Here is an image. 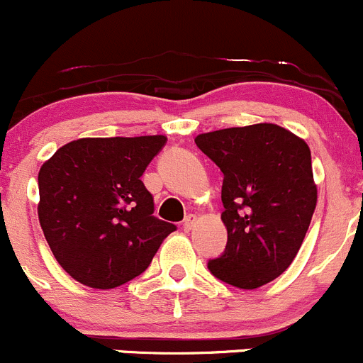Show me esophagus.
Here are the masks:
<instances>
[{"label":"esophagus","instance_id":"1","mask_svg":"<svg viewBox=\"0 0 363 363\" xmlns=\"http://www.w3.org/2000/svg\"><path fill=\"white\" fill-rule=\"evenodd\" d=\"M196 220H197V218H196V216H194V215L186 216V218L183 220V230H186V233H189V230L194 227V223H196Z\"/></svg>","mask_w":363,"mask_h":363}]
</instances>
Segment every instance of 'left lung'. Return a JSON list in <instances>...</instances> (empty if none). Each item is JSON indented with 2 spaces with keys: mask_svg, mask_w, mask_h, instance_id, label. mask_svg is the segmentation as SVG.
<instances>
[{
  "mask_svg": "<svg viewBox=\"0 0 363 363\" xmlns=\"http://www.w3.org/2000/svg\"><path fill=\"white\" fill-rule=\"evenodd\" d=\"M196 145L223 173V253L208 262L213 276L253 290L289 269L316 208L311 152L276 124L213 130Z\"/></svg>",
  "mask_w": 363,
  "mask_h": 363,
  "instance_id": "1",
  "label": "left lung"
}]
</instances>
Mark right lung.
I'll list each match as a JSON object with an SVG mask.
<instances>
[{
	"instance_id": "obj_1",
	"label": "right lung",
	"mask_w": 363,
	"mask_h": 363,
	"mask_svg": "<svg viewBox=\"0 0 363 363\" xmlns=\"http://www.w3.org/2000/svg\"><path fill=\"white\" fill-rule=\"evenodd\" d=\"M166 136L84 138L38 173V218L55 260L91 289H115L147 271L177 225L154 216L141 182Z\"/></svg>"
}]
</instances>
